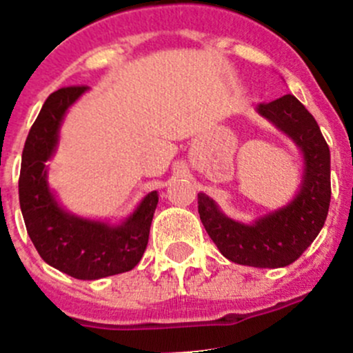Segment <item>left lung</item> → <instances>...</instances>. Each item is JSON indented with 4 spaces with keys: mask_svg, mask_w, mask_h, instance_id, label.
Returning a JSON list of instances; mask_svg holds the SVG:
<instances>
[{
    "mask_svg": "<svg viewBox=\"0 0 353 353\" xmlns=\"http://www.w3.org/2000/svg\"><path fill=\"white\" fill-rule=\"evenodd\" d=\"M262 117L293 139L305 160L302 190L286 207L253 224L225 217L212 198L198 193V214L219 252L231 262L252 268H286L316 239L331 201L330 146L316 119L293 94L256 108Z\"/></svg>",
    "mask_w": 353,
    "mask_h": 353,
    "instance_id": "8db88e82",
    "label": "left lung"
}]
</instances>
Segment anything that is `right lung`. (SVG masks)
Listing matches in <instances>:
<instances>
[{
	"mask_svg": "<svg viewBox=\"0 0 353 353\" xmlns=\"http://www.w3.org/2000/svg\"><path fill=\"white\" fill-rule=\"evenodd\" d=\"M85 90L68 85L44 101L23 146L19 200L29 238L44 262L75 279H100L138 265L148 245L159 193L146 194L121 225L75 217L57 203L46 183V162L57 146L65 112Z\"/></svg>",
	"mask_w": 353,
	"mask_h": 353,
	"instance_id": "add662e5",
	"label": "right lung"
}]
</instances>
